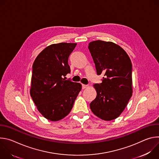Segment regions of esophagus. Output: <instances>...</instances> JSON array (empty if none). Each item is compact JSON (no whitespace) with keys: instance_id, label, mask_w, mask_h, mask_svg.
<instances>
[{"instance_id":"obj_1","label":"esophagus","mask_w":159,"mask_h":159,"mask_svg":"<svg viewBox=\"0 0 159 159\" xmlns=\"http://www.w3.org/2000/svg\"><path fill=\"white\" fill-rule=\"evenodd\" d=\"M87 87H88V85H84V84H82V89H87Z\"/></svg>"}]
</instances>
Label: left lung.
<instances>
[{
    "instance_id": "8db88e82",
    "label": "left lung",
    "mask_w": 159,
    "mask_h": 159,
    "mask_svg": "<svg viewBox=\"0 0 159 159\" xmlns=\"http://www.w3.org/2000/svg\"><path fill=\"white\" fill-rule=\"evenodd\" d=\"M88 48L97 74H104L102 82L93 85L97 96L90 108L101 120L111 121L120 116L132 96L131 61L126 52L111 41H94Z\"/></svg>"
}]
</instances>
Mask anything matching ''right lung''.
Returning <instances> with one entry per match:
<instances>
[{"label": "right lung", "instance_id": "obj_1", "mask_svg": "<svg viewBox=\"0 0 159 159\" xmlns=\"http://www.w3.org/2000/svg\"><path fill=\"white\" fill-rule=\"evenodd\" d=\"M76 45L52 44L33 63L30 95L38 111L50 121H57L69 115L82 89L80 83L63 78L70 72L68 60Z\"/></svg>", "mask_w": 159, "mask_h": 159}]
</instances>
